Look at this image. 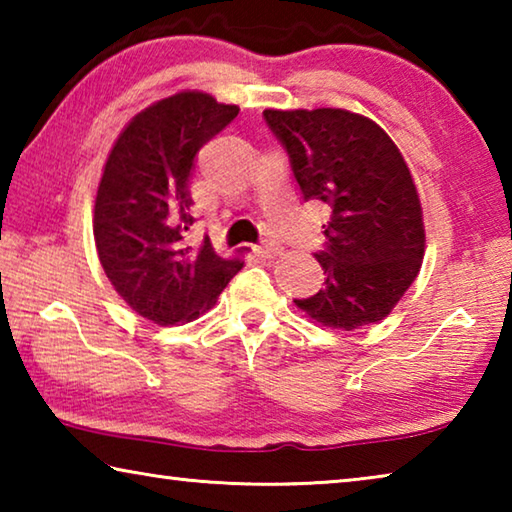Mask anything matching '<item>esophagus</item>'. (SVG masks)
I'll list each match as a JSON object with an SVG mask.
<instances>
[{
  "label": "esophagus",
  "mask_w": 512,
  "mask_h": 512,
  "mask_svg": "<svg viewBox=\"0 0 512 512\" xmlns=\"http://www.w3.org/2000/svg\"><path fill=\"white\" fill-rule=\"evenodd\" d=\"M255 250L262 257H275V255H280L282 248L277 246V244H273V241H262V244L255 246Z\"/></svg>",
  "instance_id": "esophagus-1"
}]
</instances>
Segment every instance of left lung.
<instances>
[{"label": "left lung", "mask_w": 512, "mask_h": 512, "mask_svg": "<svg viewBox=\"0 0 512 512\" xmlns=\"http://www.w3.org/2000/svg\"><path fill=\"white\" fill-rule=\"evenodd\" d=\"M289 155L305 201L329 207L325 248L314 255L325 287L293 300L334 329H357L391 314L418 277L422 207L400 149L375 121L341 108L264 110Z\"/></svg>", "instance_id": "8db88e82"}]
</instances>
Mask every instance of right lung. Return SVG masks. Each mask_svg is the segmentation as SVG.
Segmentation results:
<instances>
[{
	"instance_id": "1",
	"label": "right lung",
	"mask_w": 512,
	"mask_h": 512,
	"mask_svg": "<svg viewBox=\"0 0 512 512\" xmlns=\"http://www.w3.org/2000/svg\"><path fill=\"white\" fill-rule=\"evenodd\" d=\"M239 115L205 92H178L144 108L117 137L94 203V241L128 307L158 325L210 309L244 262L187 244L194 223L189 180L201 146Z\"/></svg>"
}]
</instances>
